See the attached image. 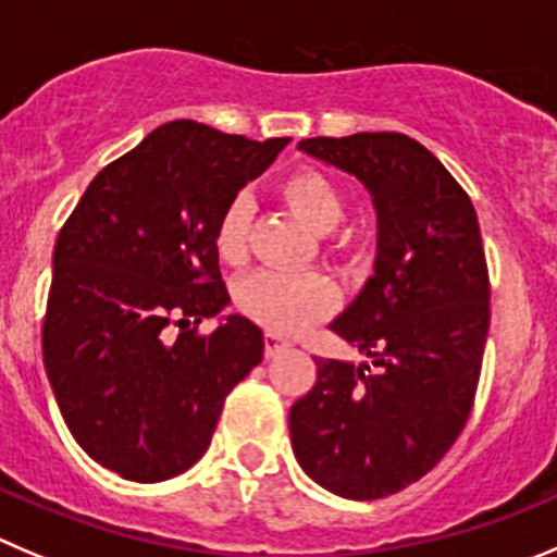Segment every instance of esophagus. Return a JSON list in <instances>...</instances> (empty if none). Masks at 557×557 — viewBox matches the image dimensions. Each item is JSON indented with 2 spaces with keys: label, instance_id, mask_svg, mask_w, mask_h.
I'll use <instances>...</instances> for the list:
<instances>
[{
  "label": "esophagus",
  "instance_id": "obj_1",
  "mask_svg": "<svg viewBox=\"0 0 557 557\" xmlns=\"http://www.w3.org/2000/svg\"><path fill=\"white\" fill-rule=\"evenodd\" d=\"M289 347H293V342H289V338L278 336V333H264V355H268V358H273V355L284 352V349H289Z\"/></svg>",
  "mask_w": 557,
  "mask_h": 557
}]
</instances>
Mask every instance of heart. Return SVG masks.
Segmentation results:
<instances>
[{
	"label": "heart",
	"mask_w": 557,
	"mask_h": 557,
	"mask_svg": "<svg viewBox=\"0 0 557 557\" xmlns=\"http://www.w3.org/2000/svg\"><path fill=\"white\" fill-rule=\"evenodd\" d=\"M284 202L317 235L336 230L347 215V196L327 174L317 169H300L282 185ZM251 230V202L237 196L221 210L213 230L215 253L224 264H240L248 253ZM336 304L331 282L314 273H278L262 270L240 284L237 306L253 322L275 333H298L311 322L322 320Z\"/></svg>",
	"instance_id": "1"
}]
</instances>
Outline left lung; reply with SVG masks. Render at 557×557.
<instances>
[{
	"label": "left lung",
	"instance_id": "1",
	"mask_svg": "<svg viewBox=\"0 0 557 557\" xmlns=\"http://www.w3.org/2000/svg\"><path fill=\"white\" fill-rule=\"evenodd\" d=\"M300 150L355 174L377 208L374 275L331 331L369 363L317 358L289 410L300 468L333 495L377 500L426 475L473 410L490 273L462 185L405 134L317 136Z\"/></svg>",
	"mask_w": 557,
	"mask_h": 557
}]
</instances>
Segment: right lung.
Segmentation results:
<instances>
[{
  "label": "right lung",
  "mask_w": 557,
  "mask_h": 557,
  "mask_svg": "<svg viewBox=\"0 0 557 557\" xmlns=\"http://www.w3.org/2000/svg\"><path fill=\"white\" fill-rule=\"evenodd\" d=\"M289 139L174 120L95 174L54 246L44 363L78 446L128 481L172 479L210 446L264 338L230 314L213 230ZM181 327L174 339L169 326Z\"/></svg>",
  "instance_id": "obj_1"
}]
</instances>
